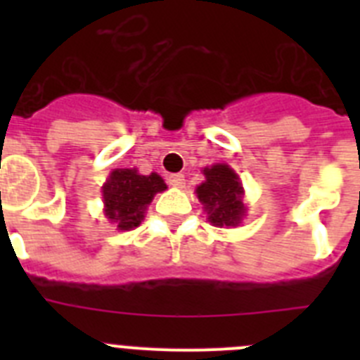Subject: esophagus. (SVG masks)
<instances>
[{"label":"esophagus","mask_w":360,"mask_h":360,"mask_svg":"<svg viewBox=\"0 0 360 360\" xmlns=\"http://www.w3.org/2000/svg\"><path fill=\"white\" fill-rule=\"evenodd\" d=\"M169 186L176 187V189H182V187L186 186V176L180 173L169 174Z\"/></svg>","instance_id":"34e87169"}]
</instances>
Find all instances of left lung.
I'll return each instance as SVG.
<instances>
[{"label": "left lung", "instance_id": "1", "mask_svg": "<svg viewBox=\"0 0 360 360\" xmlns=\"http://www.w3.org/2000/svg\"><path fill=\"white\" fill-rule=\"evenodd\" d=\"M205 182L198 186L196 195L207 211L209 221L218 227H234L240 224L245 207L241 203V187L238 174L225 164H216L203 169Z\"/></svg>", "mask_w": 360, "mask_h": 360}]
</instances>
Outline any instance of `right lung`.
<instances>
[{"mask_svg": "<svg viewBox=\"0 0 360 360\" xmlns=\"http://www.w3.org/2000/svg\"><path fill=\"white\" fill-rule=\"evenodd\" d=\"M164 189V180L157 173L144 176L136 169H115L103 187L106 216L120 231L139 227L153 196Z\"/></svg>", "mask_w": 360, "mask_h": 360, "instance_id": "obj_1", "label": "right lung"}]
</instances>
